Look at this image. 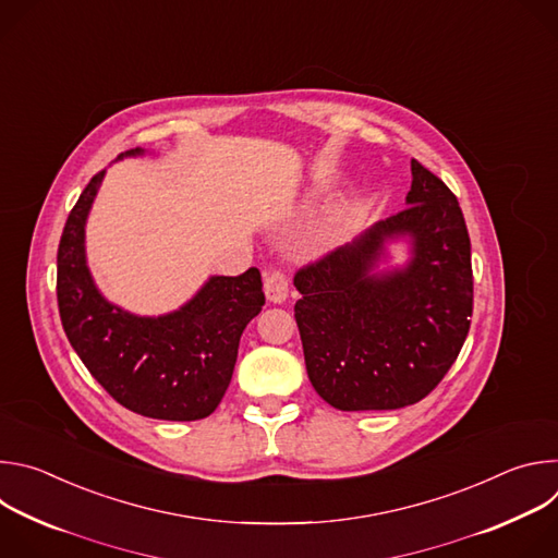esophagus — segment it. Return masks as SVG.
<instances>
[{
    "label": "esophagus",
    "instance_id": "34e87169",
    "mask_svg": "<svg viewBox=\"0 0 558 558\" xmlns=\"http://www.w3.org/2000/svg\"><path fill=\"white\" fill-rule=\"evenodd\" d=\"M265 293L271 302L280 304L289 295V278L282 269H271L265 274Z\"/></svg>",
    "mask_w": 558,
    "mask_h": 558
}]
</instances>
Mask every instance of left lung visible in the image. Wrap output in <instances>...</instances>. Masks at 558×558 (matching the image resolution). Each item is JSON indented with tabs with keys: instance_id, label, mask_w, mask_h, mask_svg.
<instances>
[{
	"instance_id": "obj_1",
	"label": "left lung",
	"mask_w": 558,
	"mask_h": 558,
	"mask_svg": "<svg viewBox=\"0 0 558 558\" xmlns=\"http://www.w3.org/2000/svg\"><path fill=\"white\" fill-rule=\"evenodd\" d=\"M409 207L298 269L295 323L315 392L338 411L417 404L454 364L472 315L470 238L457 196L411 161ZM409 234L407 268L377 272L383 243Z\"/></svg>"
}]
</instances>
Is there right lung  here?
<instances>
[{"label": "right lung", "mask_w": 558, "mask_h": 558, "mask_svg": "<svg viewBox=\"0 0 558 558\" xmlns=\"http://www.w3.org/2000/svg\"><path fill=\"white\" fill-rule=\"evenodd\" d=\"M128 149L117 156H136ZM106 170L72 207L57 252V302L63 331L90 375L132 413L194 422L211 415L231 381L238 342L265 304L256 267L211 276L179 311L141 317L110 304L86 265V218Z\"/></svg>", "instance_id": "1"}]
</instances>
